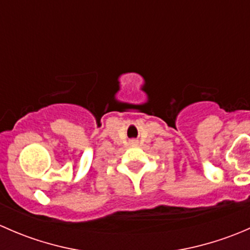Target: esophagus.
I'll return each instance as SVG.
<instances>
[{"mask_svg": "<svg viewBox=\"0 0 250 250\" xmlns=\"http://www.w3.org/2000/svg\"><path fill=\"white\" fill-rule=\"evenodd\" d=\"M130 144H132V145H135V144H137V141L132 140V141H130Z\"/></svg>", "mask_w": 250, "mask_h": 250, "instance_id": "esophagus-1", "label": "esophagus"}]
</instances>
